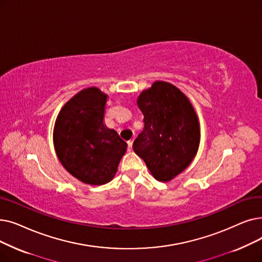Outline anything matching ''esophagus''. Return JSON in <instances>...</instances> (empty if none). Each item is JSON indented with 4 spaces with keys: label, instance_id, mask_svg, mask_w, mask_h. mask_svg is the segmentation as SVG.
I'll return each mask as SVG.
<instances>
[{
    "label": "esophagus",
    "instance_id": "34e87169",
    "mask_svg": "<svg viewBox=\"0 0 262 262\" xmlns=\"http://www.w3.org/2000/svg\"><path fill=\"white\" fill-rule=\"evenodd\" d=\"M133 141H130V142H128V150L129 151H132L133 150Z\"/></svg>",
    "mask_w": 262,
    "mask_h": 262
}]
</instances>
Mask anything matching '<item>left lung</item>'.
<instances>
[{
  "label": "left lung",
  "mask_w": 262,
  "mask_h": 262,
  "mask_svg": "<svg viewBox=\"0 0 262 262\" xmlns=\"http://www.w3.org/2000/svg\"><path fill=\"white\" fill-rule=\"evenodd\" d=\"M144 115V131L133 143L155 179L168 182L194 160L201 142L196 112L178 87L156 81L138 98Z\"/></svg>",
  "instance_id": "obj_1"
}]
</instances>
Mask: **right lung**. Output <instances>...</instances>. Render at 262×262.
I'll return each instance as SVG.
<instances>
[{"instance_id": "right-lung-1", "label": "right lung", "mask_w": 262, "mask_h": 262, "mask_svg": "<svg viewBox=\"0 0 262 262\" xmlns=\"http://www.w3.org/2000/svg\"><path fill=\"white\" fill-rule=\"evenodd\" d=\"M107 95L89 87L61 107L53 130L56 156L66 170L91 185L110 182L128 144L104 122Z\"/></svg>"}]
</instances>
